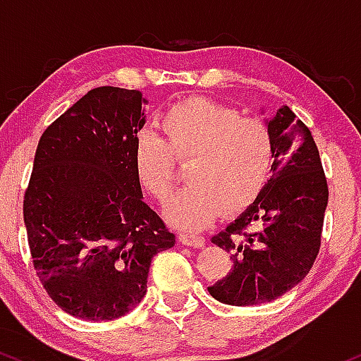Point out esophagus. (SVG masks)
<instances>
[{
    "mask_svg": "<svg viewBox=\"0 0 361 361\" xmlns=\"http://www.w3.org/2000/svg\"><path fill=\"white\" fill-rule=\"evenodd\" d=\"M179 238H180L182 244L191 245V247H204V244H206L204 237H202V235H200V233L182 232V233L179 235Z\"/></svg>",
    "mask_w": 361,
    "mask_h": 361,
    "instance_id": "34e87169",
    "label": "esophagus"
}]
</instances>
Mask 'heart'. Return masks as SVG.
<instances>
[{"label": "heart", "instance_id": "1", "mask_svg": "<svg viewBox=\"0 0 361 361\" xmlns=\"http://www.w3.org/2000/svg\"><path fill=\"white\" fill-rule=\"evenodd\" d=\"M165 140L145 129L136 136V176L160 202L176 188V159L191 160V184L179 192L169 216L182 228L209 225L221 206L235 212L250 204L268 182L274 165V136L264 121L242 117L237 109L189 99L161 117Z\"/></svg>", "mask_w": 361, "mask_h": 361}]
</instances>
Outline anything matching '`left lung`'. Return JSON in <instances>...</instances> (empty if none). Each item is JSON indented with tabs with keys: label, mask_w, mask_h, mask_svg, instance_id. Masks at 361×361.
I'll return each mask as SVG.
<instances>
[{
	"label": "left lung",
	"mask_w": 361,
	"mask_h": 361,
	"mask_svg": "<svg viewBox=\"0 0 361 361\" xmlns=\"http://www.w3.org/2000/svg\"><path fill=\"white\" fill-rule=\"evenodd\" d=\"M266 124L276 147L271 179L244 213L212 237L232 259L230 273L208 286L226 305L276 300L309 274L321 247L329 191L317 145L288 105Z\"/></svg>",
	"instance_id": "1"
}]
</instances>
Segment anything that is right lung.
<instances>
[{
	"instance_id": "obj_1",
	"label": "right lung",
	"mask_w": 361,
	"mask_h": 361,
	"mask_svg": "<svg viewBox=\"0 0 361 361\" xmlns=\"http://www.w3.org/2000/svg\"><path fill=\"white\" fill-rule=\"evenodd\" d=\"M145 105L137 90L93 88L40 136L23 220L40 283L73 317L126 315L147 293L152 259L176 245L135 170Z\"/></svg>"
}]
</instances>
